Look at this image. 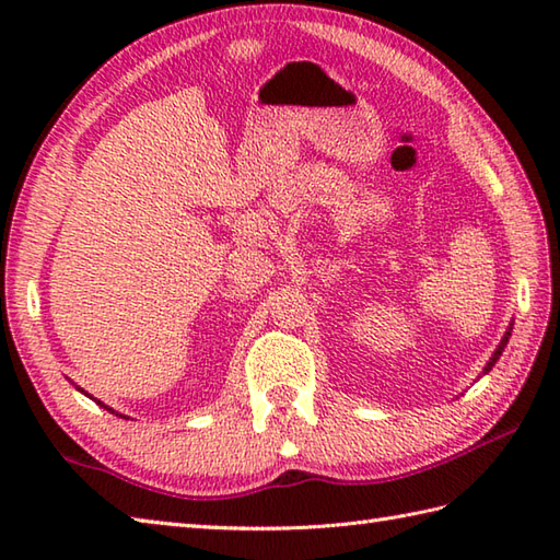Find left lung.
<instances>
[{
  "mask_svg": "<svg viewBox=\"0 0 560 560\" xmlns=\"http://www.w3.org/2000/svg\"><path fill=\"white\" fill-rule=\"evenodd\" d=\"M510 329H513V327H508V331H505V337L501 339V343H498V349L493 351V355H491V359H489V363H486V368H483V373H489V371H491V368L495 365V361H498V359H501V353H503V349L508 347V339H510Z\"/></svg>",
  "mask_w": 560,
  "mask_h": 560,
  "instance_id": "1",
  "label": "left lung"
}]
</instances>
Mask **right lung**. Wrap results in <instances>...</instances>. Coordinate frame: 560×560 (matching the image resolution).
Masks as SVG:
<instances>
[{"mask_svg":"<svg viewBox=\"0 0 560 560\" xmlns=\"http://www.w3.org/2000/svg\"><path fill=\"white\" fill-rule=\"evenodd\" d=\"M81 392H83V389H81ZM83 395H86V392H83ZM89 397H91V395H89ZM91 399H93V397H91ZM96 404H101V407H103V409H108V411H113L110 407H105V404H103V401H98V399H96ZM113 413H115V411H113ZM120 416H122V413H120ZM122 419H125V416H122Z\"/></svg>","mask_w":560,"mask_h":560,"instance_id":"obj_1","label":"right lung"}]
</instances>
